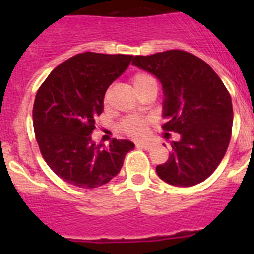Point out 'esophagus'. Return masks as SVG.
I'll use <instances>...</instances> for the list:
<instances>
[{"instance_id":"1","label":"esophagus","mask_w":254,"mask_h":254,"mask_svg":"<svg viewBox=\"0 0 254 254\" xmlns=\"http://www.w3.org/2000/svg\"><path fill=\"white\" fill-rule=\"evenodd\" d=\"M136 146L137 147H141V149H150L151 147V143L149 142H137L136 143Z\"/></svg>"}]
</instances>
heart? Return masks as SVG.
I'll return each mask as SVG.
<instances>
[{
	"mask_svg": "<svg viewBox=\"0 0 254 254\" xmlns=\"http://www.w3.org/2000/svg\"><path fill=\"white\" fill-rule=\"evenodd\" d=\"M131 81L134 91L138 95L147 93V91H156L158 93V80L151 73L138 72L132 77ZM109 94H111V89H108L107 93H105L104 102L108 100ZM149 127L150 121L146 120V118H143V117L138 116L127 117V118H125L121 122V129H122L123 133H126L127 136L133 138H140L143 137V136H146V133L149 132Z\"/></svg>",
	"mask_w": 254,
	"mask_h": 254,
	"instance_id": "1",
	"label": "heart"
}]
</instances>
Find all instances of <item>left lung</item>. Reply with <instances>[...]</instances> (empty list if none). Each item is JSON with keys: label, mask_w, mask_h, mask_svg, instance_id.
<instances>
[{"label": "left lung", "mask_w": 254, "mask_h": 254, "mask_svg": "<svg viewBox=\"0 0 254 254\" xmlns=\"http://www.w3.org/2000/svg\"><path fill=\"white\" fill-rule=\"evenodd\" d=\"M132 64L159 78L165 96L163 114L168 117L163 129L181 134L172 142L167 163L156 167L158 176L176 187L198 185L219 167L230 142L228 89L205 61L186 51L136 56Z\"/></svg>", "instance_id": "1"}]
</instances>
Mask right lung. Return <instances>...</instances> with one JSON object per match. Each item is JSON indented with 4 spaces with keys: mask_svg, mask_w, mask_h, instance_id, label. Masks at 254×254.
<instances>
[{
    "mask_svg": "<svg viewBox=\"0 0 254 254\" xmlns=\"http://www.w3.org/2000/svg\"><path fill=\"white\" fill-rule=\"evenodd\" d=\"M132 58L80 53L58 64L38 89L33 107L38 146L49 168L69 185H105L120 173L126 154L134 147L128 140L113 138L107 147L91 141L105 91Z\"/></svg>",
    "mask_w": 254,
    "mask_h": 254,
    "instance_id": "obj_1",
    "label": "right lung"
}]
</instances>
